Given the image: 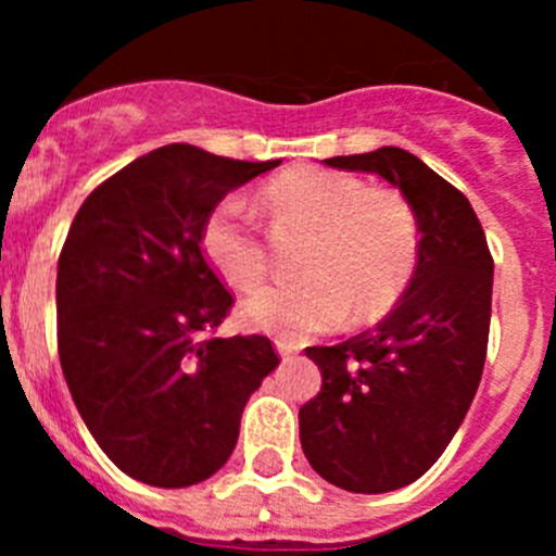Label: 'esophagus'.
Here are the masks:
<instances>
[{"label":"esophagus","instance_id":"esophagus-1","mask_svg":"<svg viewBox=\"0 0 556 556\" xmlns=\"http://www.w3.org/2000/svg\"><path fill=\"white\" fill-rule=\"evenodd\" d=\"M275 353H278V356H281L283 362H287V358H292V356H294V348H292V345H287V342H283V339H275Z\"/></svg>","mask_w":556,"mask_h":556}]
</instances>
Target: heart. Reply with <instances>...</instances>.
Instances as JSON below:
<instances>
[{
    "label": "heart",
    "instance_id": "obj_1",
    "mask_svg": "<svg viewBox=\"0 0 556 556\" xmlns=\"http://www.w3.org/2000/svg\"><path fill=\"white\" fill-rule=\"evenodd\" d=\"M264 203L283 219L312 228L298 281L255 289L239 306L253 331L301 339L339 328L351 317L378 320L409 287L417 267V217L395 189L365 184L345 172L289 169L269 180ZM214 273L233 289H253L267 273L258 228L239 198L219 200L200 230Z\"/></svg>",
    "mask_w": 556,
    "mask_h": 556
}]
</instances>
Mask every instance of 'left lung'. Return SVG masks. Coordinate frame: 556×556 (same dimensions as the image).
<instances>
[{"instance_id": "obj_1", "label": "left lung", "mask_w": 556, "mask_h": 556, "mask_svg": "<svg viewBox=\"0 0 556 556\" xmlns=\"http://www.w3.org/2000/svg\"><path fill=\"white\" fill-rule=\"evenodd\" d=\"M323 164L384 178L417 217L420 250L404 298L372 331L306 348L323 387L298 415L303 454L323 479L348 493H390L440 459L473 404L493 255L468 198L412 152L381 147Z\"/></svg>"}]
</instances>
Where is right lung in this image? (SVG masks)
<instances>
[{"label": "right lung", "instance_id": "right-lung-1", "mask_svg": "<svg viewBox=\"0 0 556 556\" xmlns=\"http://www.w3.org/2000/svg\"><path fill=\"white\" fill-rule=\"evenodd\" d=\"M281 161L152 150L77 211L58 258V353L83 424L119 470L189 488L223 468L278 367L267 337H205L228 289L200 248L208 211Z\"/></svg>", "mask_w": 556, "mask_h": 556}]
</instances>
